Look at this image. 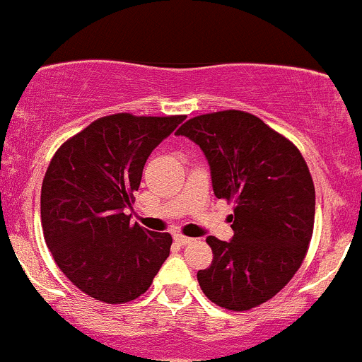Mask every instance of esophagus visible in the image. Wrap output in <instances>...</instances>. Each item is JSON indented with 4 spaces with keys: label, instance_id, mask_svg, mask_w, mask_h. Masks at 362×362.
Segmentation results:
<instances>
[{
    "label": "esophagus",
    "instance_id": "obj_1",
    "mask_svg": "<svg viewBox=\"0 0 362 362\" xmlns=\"http://www.w3.org/2000/svg\"><path fill=\"white\" fill-rule=\"evenodd\" d=\"M174 241H176V243H177V245L185 246V245H189V243H192V241H193V239L186 238V235H182V234H176V235H174Z\"/></svg>",
    "mask_w": 362,
    "mask_h": 362
}]
</instances>
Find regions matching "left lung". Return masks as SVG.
<instances>
[{"mask_svg":"<svg viewBox=\"0 0 362 362\" xmlns=\"http://www.w3.org/2000/svg\"><path fill=\"white\" fill-rule=\"evenodd\" d=\"M206 155L214 195L234 202L232 241L206 239L213 262L197 273L209 301L248 311L292 280L308 253L315 223V186L301 151L260 117L220 110L177 130Z\"/></svg>","mask_w":362,"mask_h":362,"instance_id":"8db88e82","label":"left lung"}]
</instances>
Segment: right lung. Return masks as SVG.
Wrapping results in <instances>:
<instances>
[{
    "instance_id": "1",
    "label": "right lung",
    "mask_w": 362,
    "mask_h": 362,
    "mask_svg": "<svg viewBox=\"0 0 362 362\" xmlns=\"http://www.w3.org/2000/svg\"><path fill=\"white\" fill-rule=\"evenodd\" d=\"M186 116L112 114L59 146L42 182L44 239L61 273L84 294L123 304L144 294L170 253L169 232L130 223L153 149Z\"/></svg>"
}]
</instances>
